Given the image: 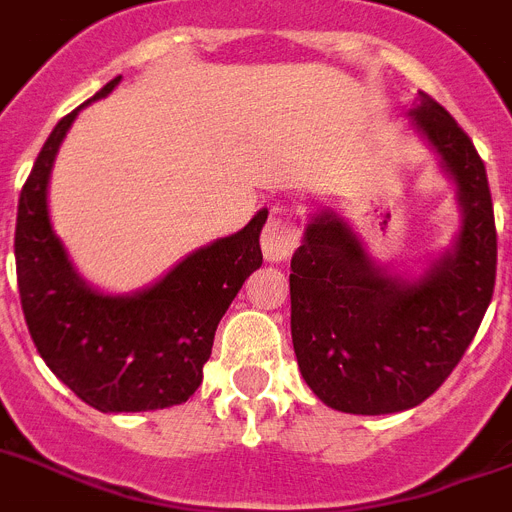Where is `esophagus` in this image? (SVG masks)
<instances>
[{"instance_id": "obj_1", "label": "esophagus", "mask_w": 512, "mask_h": 512, "mask_svg": "<svg viewBox=\"0 0 512 512\" xmlns=\"http://www.w3.org/2000/svg\"><path fill=\"white\" fill-rule=\"evenodd\" d=\"M263 255L270 263L286 260L299 247V229L296 223L286 216H273L263 229Z\"/></svg>"}]
</instances>
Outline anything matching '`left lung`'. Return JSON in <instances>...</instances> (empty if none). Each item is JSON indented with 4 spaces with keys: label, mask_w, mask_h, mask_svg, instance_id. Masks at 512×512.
I'll use <instances>...</instances> for the list:
<instances>
[{
    "label": "left lung",
    "mask_w": 512,
    "mask_h": 512,
    "mask_svg": "<svg viewBox=\"0 0 512 512\" xmlns=\"http://www.w3.org/2000/svg\"><path fill=\"white\" fill-rule=\"evenodd\" d=\"M416 127L458 182L463 229L427 276L401 283L375 268L336 216L307 226L291 257V338L302 377L346 414H395L427 401L482 325L497 276L487 169L471 137L419 90Z\"/></svg>",
    "instance_id": "1"
}]
</instances>
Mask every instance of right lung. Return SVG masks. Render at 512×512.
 <instances>
[{"label":"right lung","mask_w":512,"mask_h":512,"mask_svg":"<svg viewBox=\"0 0 512 512\" xmlns=\"http://www.w3.org/2000/svg\"><path fill=\"white\" fill-rule=\"evenodd\" d=\"M119 80L90 101L111 93ZM80 109L57 122L17 205V289L30 338L51 372L93 409L119 414L176 406L200 388L218 322L249 273L263 265L260 231L268 210L242 231L192 252L143 294L90 291L51 231L46 205L51 163Z\"/></svg>","instance_id":"obj_1"}]
</instances>
